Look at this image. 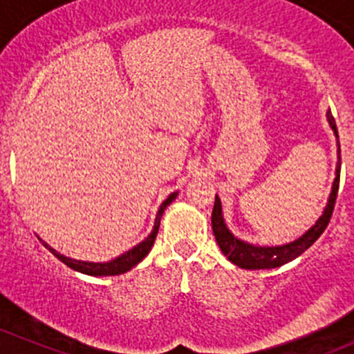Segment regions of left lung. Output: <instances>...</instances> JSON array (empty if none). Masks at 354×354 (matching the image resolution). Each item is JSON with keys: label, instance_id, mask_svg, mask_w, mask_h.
Instances as JSON below:
<instances>
[{"label": "left lung", "instance_id": "left-lung-1", "mask_svg": "<svg viewBox=\"0 0 354 354\" xmlns=\"http://www.w3.org/2000/svg\"><path fill=\"white\" fill-rule=\"evenodd\" d=\"M327 121L330 124L332 131H334L335 140H337V166H335V178L332 183L330 195H328L327 205H325L324 212L320 218L317 219L313 226L308 230L306 233L296 239L294 242L283 243V245H254V243L243 242V240L236 239L230 228L226 226L225 218H223V207L221 201L216 195L214 209H212L211 223H212V232H214L216 242H218L221 252L232 261L233 264L240 266L243 270H270V268H279L282 264L289 263V261L296 259L297 256L304 252L308 247L315 243V240L324 233L327 228L328 221H330L332 211H334L335 198H337L339 190V174H341V145H339V135L337 128H335V121L332 118L330 111L327 112Z\"/></svg>", "mask_w": 354, "mask_h": 354}]
</instances>
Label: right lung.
<instances>
[{"label":"right lung","instance_id":"obj_1","mask_svg":"<svg viewBox=\"0 0 354 354\" xmlns=\"http://www.w3.org/2000/svg\"><path fill=\"white\" fill-rule=\"evenodd\" d=\"M176 197H178V192H173V194H171L169 197H167L166 201L162 202V204H160L159 211H157V216H156V221H153L152 232H150V235L147 236L145 240H142V242H140V243H136V245L133 247V249L126 250L124 254L118 256V257H115V259L105 261V263H93V261L72 259V257H67V256H64V254L57 252V250H55L53 247L48 245V243L44 242V240H41V242H43V245L46 247V249L50 250V252L53 254L55 257H58V259H60L62 263L67 264L68 268L75 270V272L84 273V275H91V277L121 275V273H126V272H129V270H131V268H135L136 264H138L140 261H142L143 257H145L147 254L150 252V249H152L153 242H156L157 232H159L160 218H162V212L166 211L167 205H169L171 202H173Z\"/></svg>","mask_w":354,"mask_h":354}]
</instances>
